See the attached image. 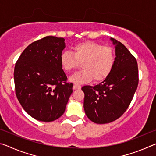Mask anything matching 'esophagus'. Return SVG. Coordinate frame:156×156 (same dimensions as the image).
I'll return each mask as SVG.
<instances>
[{
  "instance_id": "34e87169",
  "label": "esophagus",
  "mask_w": 156,
  "mask_h": 156,
  "mask_svg": "<svg viewBox=\"0 0 156 156\" xmlns=\"http://www.w3.org/2000/svg\"><path fill=\"white\" fill-rule=\"evenodd\" d=\"M73 89H81V85L78 84H74V85H73Z\"/></svg>"
}]
</instances>
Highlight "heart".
I'll return each mask as SVG.
<instances>
[{
  "instance_id": "heart-1",
  "label": "heart",
  "mask_w": 156,
  "mask_h": 156,
  "mask_svg": "<svg viewBox=\"0 0 156 156\" xmlns=\"http://www.w3.org/2000/svg\"><path fill=\"white\" fill-rule=\"evenodd\" d=\"M63 69L70 72L82 62L83 69L73 74L69 78L75 83H86L94 78V81L104 80L110 74L115 62V55L109 47L92 41L83 42L73 48V54L63 51L60 57Z\"/></svg>"
}]
</instances>
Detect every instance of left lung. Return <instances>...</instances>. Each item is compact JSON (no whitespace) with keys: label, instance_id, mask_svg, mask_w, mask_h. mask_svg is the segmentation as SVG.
Instances as JSON below:
<instances>
[{"label":"left lung","instance_id":"left-lung-1","mask_svg":"<svg viewBox=\"0 0 156 156\" xmlns=\"http://www.w3.org/2000/svg\"><path fill=\"white\" fill-rule=\"evenodd\" d=\"M111 41L115 48L112 72L97 85L82 87L84 112L97 124L109 123L119 118L129 107L138 84L136 58L120 42L113 38Z\"/></svg>","mask_w":156,"mask_h":156}]
</instances>
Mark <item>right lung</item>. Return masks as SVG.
<instances>
[{"instance_id": "1", "label": "right lung", "mask_w": 156, "mask_h": 156, "mask_svg": "<svg viewBox=\"0 0 156 156\" xmlns=\"http://www.w3.org/2000/svg\"><path fill=\"white\" fill-rule=\"evenodd\" d=\"M65 48L63 38L46 36L26 47L15 65L16 95L25 112L37 120L59 118L73 92L60 61Z\"/></svg>"}]
</instances>
